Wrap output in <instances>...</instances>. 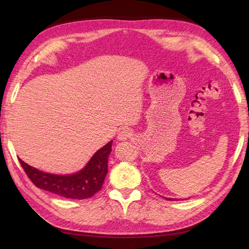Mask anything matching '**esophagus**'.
<instances>
[{
	"mask_svg": "<svg viewBox=\"0 0 249 249\" xmlns=\"http://www.w3.org/2000/svg\"><path fill=\"white\" fill-rule=\"evenodd\" d=\"M131 137H133V133H131V130H129V129H122L120 133H119V135H118V140H120V141H125V140H127V139H130Z\"/></svg>",
	"mask_w": 249,
	"mask_h": 249,
	"instance_id": "esophagus-1",
	"label": "esophagus"
}]
</instances>
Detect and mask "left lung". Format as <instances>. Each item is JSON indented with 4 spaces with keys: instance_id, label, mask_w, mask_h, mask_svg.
I'll list each match as a JSON object with an SVG mask.
<instances>
[{
    "instance_id": "1",
    "label": "left lung",
    "mask_w": 249,
    "mask_h": 249,
    "mask_svg": "<svg viewBox=\"0 0 249 249\" xmlns=\"http://www.w3.org/2000/svg\"><path fill=\"white\" fill-rule=\"evenodd\" d=\"M167 199V198H166ZM168 200H172V199H168Z\"/></svg>"
}]
</instances>
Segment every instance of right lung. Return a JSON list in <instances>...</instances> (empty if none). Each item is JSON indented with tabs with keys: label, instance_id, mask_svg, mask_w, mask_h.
<instances>
[{
	"label": "right lung",
	"instance_id": "1",
	"mask_svg": "<svg viewBox=\"0 0 249 249\" xmlns=\"http://www.w3.org/2000/svg\"><path fill=\"white\" fill-rule=\"evenodd\" d=\"M112 141L108 142L92 156L82 170L71 176L46 173L29 166L19 158L26 176L36 187L70 199H88L99 192L108 172V157Z\"/></svg>",
	"mask_w": 249,
	"mask_h": 249
}]
</instances>
